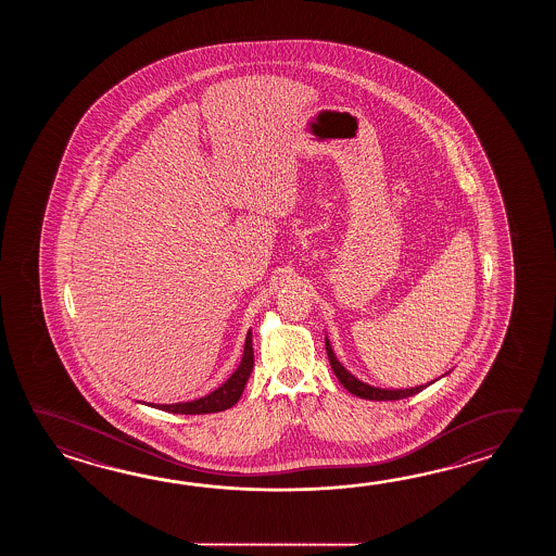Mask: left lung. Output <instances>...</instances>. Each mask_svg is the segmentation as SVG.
Wrapping results in <instances>:
<instances>
[{"label":"left lung","mask_w":556,"mask_h":556,"mask_svg":"<svg viewBox=\"0 0 556 556\" xmlns=\"http://www.w3.org/2000/svg\"><path fill=\"white\" fill-rule=\"evenodd\" d=\"M326 352H328V359H330V366L333 369V374H336V378L340 379V383H342L345 390L354 393L357 397H362V400H369V402H395V400H403V397L415 395V393L426 390L427 386H429L427 383V386H417V388H409V390H381V388H374V386H367L364 381H359L355 376H352L338 362V357L333 354L328 338H326Z\"/></svg>","instance_id":"1"}]
</instances>
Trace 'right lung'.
Wrapping results in <instances>:
<instances>
[{"instance_id":"1","label":"right lung","mask_w":556,"mask_h":556,"mask_svg":"<svg viewBox=\"0 0 556 556\" xmlns=\"http://www.w3.org/2000/svg\"><path fill=\"white\" fill-rule=\"evenodd\" d=\"M252 367H254V350H252V331L249 330L247 343H244V355H242L240 366L237 367V371L226 379L218 390H214L213 393L204 395L201 400H194V402L173 403V405H156V403L153 405V403H149V405H153L156 409H163V412L180 415L218 414V412H225V409L232 407L240 400L244 386L249 381L250 374H252Z\"/></svg>"}]
</instances>
